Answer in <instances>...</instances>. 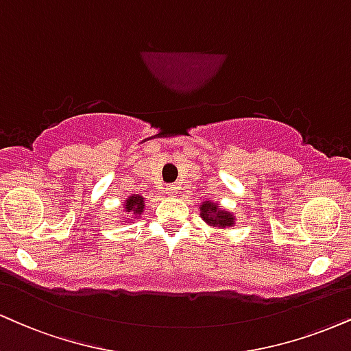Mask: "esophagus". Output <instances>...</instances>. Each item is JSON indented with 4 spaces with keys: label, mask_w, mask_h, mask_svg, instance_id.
Segmentation results:
<instances>
[{
    "label": "esophagus",
    "mask_w": 351,
    "mask_h": 351,
    "mask_svg": "<svg viewBox=\"0 0 351 351\" xmlns=\"http://www.w3.org/2000/svg\"><path fill=\"white\" fill-rule=\"evenodd\" d=\"M165 191H167V194H170V196H176V193H178V186H176V184H167Z\"/></svg>",
    "instance_id": "1"
}]
</instances>
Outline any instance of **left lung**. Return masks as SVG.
I'll return each instance as SVG.
<instances>
[{
  "instance_id": "left-lung-1",
  "label": "left lung",
  "mask_w": 351,
  "mask_h": 351,
  "mask_svg": "<svg viewBox=\"0 0 351 351\" xmlns=\"http://www.w3.org/2000/svg\"><path fill=\"white\" fill-rule=\"evenodd\" d=\"M199 210H201L199 216L202 221L208 223L209 227H214V229H227V227H234L235 221H237L234 216V213L226 210L216 201L201 202Z\"/></svg>"
}]
</instances>
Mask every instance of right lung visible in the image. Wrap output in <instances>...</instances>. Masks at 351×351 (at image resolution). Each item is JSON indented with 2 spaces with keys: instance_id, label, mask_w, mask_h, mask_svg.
Listing matches in <instances>:
<instances>
[{
  "instance_id": "right-lung-1",
  "label": "right lung",
  "mask_w": 351,
  "mask_h": 351,
  "mask_svg": "<svg viewBox=\"0 0 351 351\" xmlns=\"http://www.w3.org/2000/svg\"><path fill=\"white\" fill-rule=\"evenodd\" d=\"M122 217L121 223H132L138 221L143 214V209H145V197L141 196V194H130V196L125 197L124 204H122Z\"/></svg>"
}]
</instances>
